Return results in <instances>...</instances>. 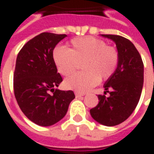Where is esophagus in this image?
Masks as SVG:
<instances>
[{"mask_svg": "<svg viewBox=\"0 0 154 154\" xmlns=\"http://www.w3.org/2000/svg\"><path fill=\"white\" fill-rule=\"evenodd\" d=\"M74 94H75V97H76V98H80L81 96H84V95H85V93H81V92H74Z\"/></svg>", "mask_w": 154, "mask_h": 154, "instance_id": "esophagus-1", "label": "esophagus"}]
</instances>
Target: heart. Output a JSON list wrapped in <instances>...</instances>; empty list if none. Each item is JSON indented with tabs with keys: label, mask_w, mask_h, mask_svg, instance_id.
Masks as SVG:
<instances>
[{
	"label": "heart",
	"mask_w": 154,
	"mask_h": 154,
	"mask_svg": "<svg viewBox=\"0 0 154 154\" xmlns=\"http://www.w3.org/2000/svg\"><path fill=\"white\" fill-rule=\"evenodd\" d=\"M53 61L58 72L63 76L73 74L78 62H82L84 70L73 74L64 81V86L77 92H85L100 80H106L115 74L120 62L119 52L105 41L94 37L72 39L69 49L57 47L53 51Z\"/></svg>",
	"instance_id": "b5f03b06"
}]
</instances>
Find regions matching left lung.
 Instances as JSON below:
<instances>
[{"label": "left lung", "mask_w": 154, "mask_h": 154, "mask_svg": "<svg viewBox=\"0 0 154 154\" xmlns=\"http://www.w3.org/2000/svg\"><path fill=\"white\" fill-rule=\"evenodd\" d=\"M116 43L120 62L116 73L104 84V95H98V103L90 109L92 117L105 126L122 123L133 113L143 87L144 65L138 51L128 40L119 35L103 34ZM109 92L110 96L105 94Z\"/></svg>", "instance_id": "1"}]
</instances>
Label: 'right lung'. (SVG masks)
I'll return each instance as SVG.
<instances>
[{
    "instance_id": "add662e5",
    "label": "right lung",
    "mask_w": 154,
    "mask_h": 154,
    "mask_svg": "<svg viewBox=\"0 0 154 154\" xmlns=\"http://www.w3.org/2000/svg\"><path fill=\"white\" fill-rule=\"evenodd\" d=\"M66 37V34L41 33L22 47L16 59L15 98L25 116L39 126H51L62 119L75 98L73 91L55 89L62 78L53 61V51Z\"/></svg>"
}]
</instances>
